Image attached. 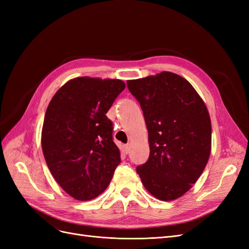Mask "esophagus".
Returning a JSON list of instances; mask_svg holds the SVG:
<instances>
[{"label":"esophagus","instance_id":"obj_1","mask_svg":"<svg viewBox=\"0 0 249 249\" xmlns=\"http://www.w3.org/2000/svg\"><path fill=\"white\" fill-rule=\"evenodd\" d=\"M123 152H124V154H129V152H130V145H129V144L124 145V146H123Z\"/></svg>","mask_w":249,"mask_h":249}]
</instances>
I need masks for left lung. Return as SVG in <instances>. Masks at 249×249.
<instances>
[{
    "label": "left lung",
    "instance_id": "1",
    "mask_svg": "<svg viewBox=\"0 0 249 249\" xmlns=\"http://www.w3.org/2000/svg\"><path fill=\"white\" fill-rule=\"evenodd\" d=\"M126 84L148 132L149 157L137 173L153 196L175 200L191 189L209 161L212 125L206 104L189 82L170 71Z\"/></svg>",
    "mask_w": 249,
    "mask_h": 249
}]
</instances>
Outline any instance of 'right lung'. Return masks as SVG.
I'll use <instances>...</instances> for the list:
<instances>
[{
    "instance_id": "add662e5",
    "label": "right lung",
    "mask_w": 249,
    "mask_h": 249,
    "mask_svg": "<svg viewBox=\"0 0 249 249\" xmlns=\"http://www.w3.org/2000/svg\"><path fill=\"white\" fill-rule=\"evenodd\" d=\"M124 88L118 79L79 77L49 104L41 131L44 159L59 186L77 200L99 196L120 163L106 113Z\"/></svg>"
}]
</instances>
